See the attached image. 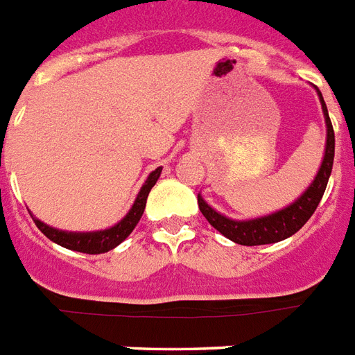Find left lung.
<instances>
[{
  "instance_id": "left-lung-1",
  "label": "left lung",
  "mask_w": 355,
  "mask_h": 355,
  "mask_svg": "<svg viewBox=\"0 0 355 355\" xmlns=\"http://www.w3.org/2000/svg\"><path fill=\"white\" fill-rule=\"evenodd\" d=\"M319 98H321L326 128H328L324 159H322L321 168L317 172L315 180L311 181L308 191L300 196L295 203H291L290 207H286L282 211L275 212V214H269V216L248 220V222H236V220L222 216L220 212L211 209L203 201V198L198 194V205H200L201 214L207 218V222L211 223L216 231L222 232L223 236H227L232 242L240 243V245H266V243L280 242V240H286V238H290L291 234L299 231L300 227L304 225L311 218V214L315 212L317 205L322 200V194L326 191L328 180H330L331 166H334V152H336L334 126H331L330 115H328V110H326L321 92H319Z\"/></svg>"
}]
</instances>
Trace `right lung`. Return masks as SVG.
Here are the masks:
<instances>
[{
	"mask_svg": "<svg viewBox=\"0 0 355 355\" xmlns=\"http://www.w3.org/2000/svg\"><path fill=\"white\" fill-rule=\"evenodd\" d=\"M161 175V166L155 168L152 174L148 175V180L144 181L143 189L137 194V200L132 205L130 212L126 216L117 223V225L110 227V229H104V231L97 232H64L58 231V229H53V227L45 225L40 220L33 218L36 227L40 231L44 232L45 236L53 240L55 243L62 245L65 249H71V251H78V253L86 254H101L106 253L110 249L117 248L119 243L126 240L130 236V232L135 229V225L139 223L141 216H143L144 207H146V198H148L152 187L155 185V181L159 180Z\"/></svg>",
	"mask_w": 355,
	"mask_h": 355,
	"instance_id": "add662e5",
	"label": "right lung"
}]
</instances>
